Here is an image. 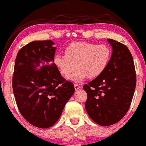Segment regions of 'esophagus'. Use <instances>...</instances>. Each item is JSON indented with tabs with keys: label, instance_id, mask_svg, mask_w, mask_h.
I'll return each mask as SVG.
<instances>
[{
	"label": "esophagus",
	"instance_id": "34e87169",
	"mask_svg": "<svg viewBox=\"0 0 146 146\" xmlns=\"http://www.w3.org/2000/svg\"><path fill=\"white\" fill-rule=\"evenodd\" d=\"M74 87H75V89H76V90L77 91V90H78V89H81L82 88V86H80V85H79V84H75L74 85Z\"/></svg>",
	"mask_w": 146,
	"mask_h": 146
}]
</instances>
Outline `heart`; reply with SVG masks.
I'll return each instance as SVG.
<instances>
[{"instance_id": "obj_1", "label": "heart", "mask_w": 146, "mask_h": 146, "mask_svg": "<svg viewBox=\"0 0 146 146\" xmlns=\"http://www.w3.org/2000/svg\"><path fill=\"white\" fill-rule=\"evenodd\" d=\"M65 53L56 54L54 64L63 76L70 74L77 64V69L67 78L80 82L88 77L96 78L101 76L110 62L111 50L105 44L73 42L66 48Z\"/></svg>"}]
</instances>
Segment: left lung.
<instances>
[{
  "mask_svg": "<svg viewBox=\"0 0 146 146\" xmlns=\"http://www.w3.org/2000/svg\"><path fill=\"white\" fill-rule=\"evenodd\" d=\"M112 47L106 70L83 86L87 94L85 109L97 124H115L126 114L136 87V73L132 54L126 46L107 39Z\"/></svg>",
  "mask_w": 146,
  "mask_h": 146,
  "instance_id": "left-lung-1",
  "label": "left lung"
}]
</instances>
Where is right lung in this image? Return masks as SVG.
I'll use <instances>...</instances> for the list:
<instances>
[{"mask_svg":"<svg viewBox=\"0 0 146 146\" xmlns=\"http://www.w3.org/2000/svg\"><path fill=\"white\" fill-rule=\"evenodd\" d=\"M51 40L32 41L16 58L12 88L19 110L33 125L48 128L60 118L75 92L54 64L56 48Z\"/></svg>","mask_w":146,"mask_h":146,"instance_id":"1","label":"right lung"}]
</instances>
